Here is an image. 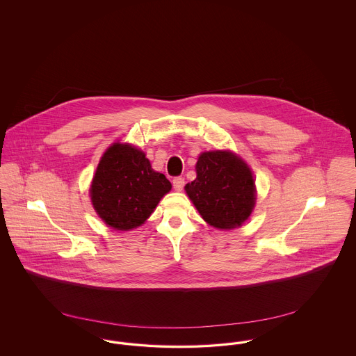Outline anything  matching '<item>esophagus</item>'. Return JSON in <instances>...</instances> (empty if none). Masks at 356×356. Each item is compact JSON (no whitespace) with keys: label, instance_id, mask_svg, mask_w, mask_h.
Instances as JSON below:
<instances>
[{"label":"esophagus","instance_id":"obj_1","mask_svg":"<svg viewBox=\"0 0 356 356\" xmlns=\"http://www.w3.org/2000/svg\"><path fill=\"white\" fill-rule=\"evenodd\" d=\"M172 183H173V186H175V189H176V191H181V189L184 188V184H186V181H184V177H181V176H177V177H175Z\"/></svg>","mask_w":356,"mask_h":356}]
</instances>
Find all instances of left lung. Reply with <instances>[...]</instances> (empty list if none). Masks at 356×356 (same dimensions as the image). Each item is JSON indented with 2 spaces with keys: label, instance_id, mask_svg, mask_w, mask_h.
Returning <instances> with one entry per match:
<instances>
[{
  "label": "left lung",
  "instance_id": "left-lung-1",
  "mask_svg": "<svg viewBox=\"0 0 356 356\" xmlns=\"http://www.w3.org/2000/svg\"><path fill=\"white\" fill-rule=\"evenodd\" d=\"M196 173L186 193L209 225L232 229L250 218L256 200L254 177L241 159L227 151L204 152Z\"/></svg>",
  "mask_w": 356,
  "mask_h": 356
}]
</instances>
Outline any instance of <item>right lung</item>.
I'll return each mask as SVG.
<instances>
[{
	"mask_svg": "<svg viewBox=\"0 0 356 356\" xmlns=\"http://www.w3.org/2000/svg\"><path fill=\"white\" fill-rule=\"evenodd\" d=\"M170 188V180L152 170L145 153L116 143L102 157L90 186V199L106 225L128 231L151 216Z\"/></svg>",
	"mask_w": 356,
	"mask_h": 356,
	"instance_id": "right-lung-1",
	"label": "right lung"
}]
</instances>
